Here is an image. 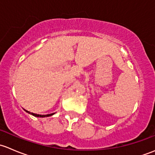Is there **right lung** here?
Masks as SVG:
<instances>
[{
	"mask_svg": "<svg viewBox=\"0 0 155 155\" xmlns=\"http://www.w3.org/2000/svg\"><path fill=\"white\" fill-rule=\"evenodd\" d=\"M25 111H26V112H28V113L31 114V115H34V116H35V117H40V118H44V117H48V116H51V115H54V113H51V114H48V115H38V114L33 113V112H29V111H27V110H25Z\"/></svg>",
	"mask_w": 155,
	"mask_h": 155,
	"instance_id": "obj_1",
	"label": "right lung"
}]
</instances>
